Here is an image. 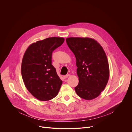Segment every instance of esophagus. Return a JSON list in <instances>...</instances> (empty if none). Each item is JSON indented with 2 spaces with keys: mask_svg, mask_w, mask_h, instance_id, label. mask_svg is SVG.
Returning a JSON list of instances; mask_svg holds the SVG:
<instances>
[{
  "mask_svg": "<svg viewBox=\"0 0 132 132\" xmlns=\"http://www.w3.org/2000/svg\"><path fill=\"white\" fill-rule=\"evenodd\" d=\"M70 76V75H69V74H68V75H65V76H63V77H64V79H66V78H67L68 77H69Z\"/></svg>",
  "mask_w": 132,
  "mask_h": 132,
  "instance_id": "1",
  "label": "esophagus"
}]
</instances>
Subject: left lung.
Listing matches in <instances>:
<instances>
[{"mask_svg": "<svg viewBox=\"0 0 132 132\" xmlns=\"http://www.w3.org/2000/svg\"><path fill=\"white\" fill-rule=\"evenodd\" d=\"M66 43L76 59L79 84L75 88L77 95L85 100L98 97L109 78V66L101 45L89 37H68Z\"/></svg>", "mask_w": 132, "mask_h": 132, "instance_id": "8db88e82", "label": "left lung"}]
</instances>
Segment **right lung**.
I'll list each match as a JSON object with an SVG mask.
<instances>
[{"label": "right lung", "instance_id": "1", "mask_svg": "<svg viewBox=\"0 0 132 132\" xmlns=\"http://www.w3.org/2000/svg\"><path fill=\"white\" fill-rule=\"evenodd\" d=\"M63 37H52L31 44L27 49L21 64V75L28 90L40 101L55 98L62 81L52 64L54 50L64 42Z\"/></svg>", "mask_w": 132, "mask_h": 132}]
</instances>
